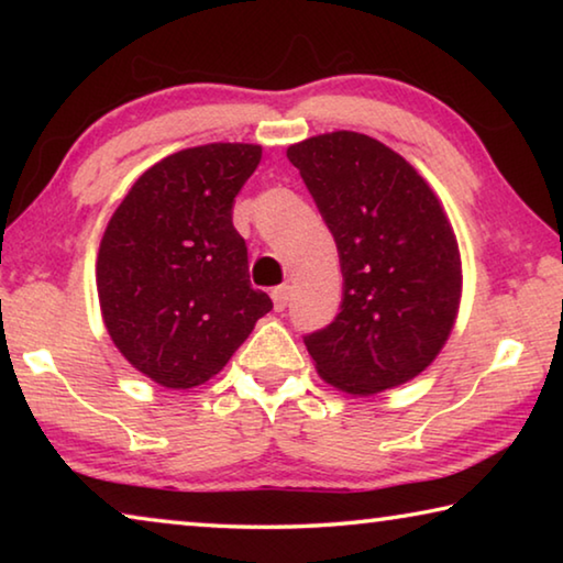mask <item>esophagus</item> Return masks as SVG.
Returning a JSON list of instances; mask_svg holds the SVG:
<instances>
[{
    "label": "esophagus",
    "mask_w": 563,
    "mask_h": 563,
    "mask_svg": "<svg viewBox=\"0 0 563 563\" xmlns=\"http://www.w3.org/2000/svg\"><path fill=\"white\" fill-rule=\"evenodd\" d=\"M275 310H285L288 308V300H290V285H278V288H273L271 292Z\"/></svg>",
    "instance_id": "esophagus-1"
}]
</instances>
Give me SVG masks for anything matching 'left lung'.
<instances>
[{
	"mask_svg": "<svg viewBox=\"0 0 563 563\" xmlns=\"http://www.w3.org/2000/svg\"><path fill=\"white\" fill-rule=\"evenodd\" d=\"M335 238L338 318L305 345L318 375L347 395L415 379L450 340L462 300V258L440 198L377 139L332 131L288 146Z\"/></svg>",
	"mask_w": 563,
	"mask_h": 563,
	"instance_id": "left-lung-1",
	"label": "left lung"
}]
</instances>
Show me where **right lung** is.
<instances>
[{
  "mask_svg": "<svg viewBox=\"0 0 563 563\" xmlns=\"http://www.w3.org/2000/svg\"><path fill=\"white\" fill-rule=\"evenodd\" d=\"M261 156L255 144H206L161 158L103 231V325L121 355L161 387L208 383L273 308L251 288L247 247L233 228V198Z\"/></svg>",
  "mask_w": 563,
  "mask_h": 563,
  "instance_id": "obj_1",
  "label": "right lung"
}]
</instances>
